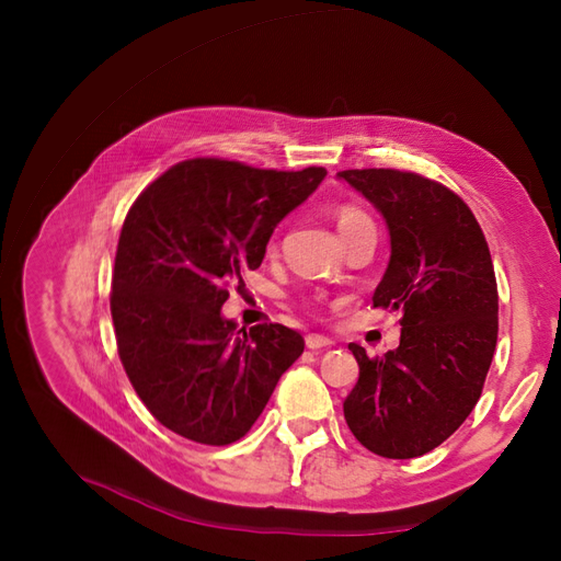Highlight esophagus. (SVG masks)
Returning a JSON list of instances; mask_svg holds the SVG:
<instances>
[{"instance_id": "obj_1", "label": "esophagus", "mask_w": 561, "mask_h": 561, "mask_svg": "<svg viewBox=\"0 0 561 561\" xmlns=\"http://www.w3.org/2000/svg\"><path fill=\"white\" fill-rule=\"evenodd\" d=\"M305 341H307V347H309V350H322V347H330V345H334V341H332V339H328V336H320V334H309Z\"/></svg>"}]
</instances>
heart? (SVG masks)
Returning <instances> with one entry per match:
<instances>
[{
	"instance_id": "obj_1",
	"label": "heart",
	"mask_w": 561,
	"mask_h": 561,
	"mask_svg": "<svg viewBox=\"0 0 561 561\" xmlns=\"http://www.w3.org/2000/svg\"><path fill=\"white\" fill-rule=\"evenodd\" d=\"M336 227H339V233H347V231H355L362 227H373V220L368 218L366 211L359 209V206L345 204L336 214Z\"/></svg>"
}]
</instances>
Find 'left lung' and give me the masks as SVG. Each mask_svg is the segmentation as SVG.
Wrapping results in <instances>:
<instances>
[{
  "mask_svg": "<svg viewBox=\"0 0 561 561\" xmlns=\"http://www.w3.org/2000/svg\"><path fill=\"white\" fill-rule=\"evenodd\" d=\"M387 220L391 259L373 305L402 313L400 345L381 357L350 343L359 381L345 423L370 453L421 457L468 419L497 341V286L484 233L444 184L391 168L343 170Z\"/></svg>",
  "mask_w": 561,
  "mask_h": 561,
  "instance_id": "left-lung-1",
  "label": "left lung"
}]
</instances>
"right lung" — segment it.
I'll use <instances>...</instances> for the list:
<instances>
[{"label":"right lung","instance_id":"obj_1","mask_svg":"<svg viewBox=\"0 0 561 561\" xmlns=\"http://www.w3.org/2000/svg\"><path fill=\"white\" fill-rule=\"evenodd\" d=\"M325 174L191 159L134 202L111 284L117 355L138 398L174 434L204 446L239 440L302 355L296 330H236L220 309L227 286L259 268L275 227Z\"/></svg>","mask_w":561,"mask_h":561}]
</instances>
